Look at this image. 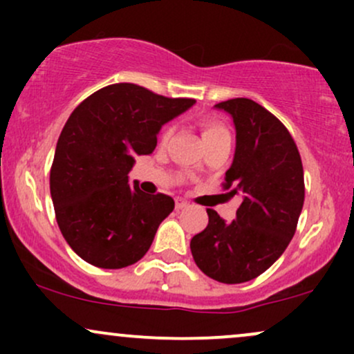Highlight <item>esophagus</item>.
<instances>
[{
	"label": "esophagus",
	"instance_id": "1",
	"mask_svg": "<svg viewBox=\"0 0 354 354\" xmlns=\"http://www.w3.org/2000/svg\"><path fill=\"white\" fill-rule=\"evenodd\" d=\"M186 206H189V201L185 200V198L178 196L176 198V209H183V208H186Z\"/></svg>",
	"mask_w": 354,
	"mask_h": 354
}]
</instances>
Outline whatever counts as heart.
Masks as SVG:
<instances>
[{
    "mask_svg": "<svg viewBox=\"0 0 354 354\" xmlns=\"http://www.w3.org/2000/svg\"><path fill=\"white\" fill-rule=\"evenodd\" d=\"M200 128H201L203 138H205L206 145L216 143V141H221V140H231L228 128H226L221 121L214 120V118H201ZM169 135H171V128H169V126H166V128L163 129V133H161V140L166 141L169 138Z\"/></svg>",
    "mask_w": 354,
    "mask_h": 354,
    "instance_id": "1",
    "label": "heart"
}]
</instances>
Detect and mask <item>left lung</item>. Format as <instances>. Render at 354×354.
Returning a JSON list of instances; mask_svg holds the SVG:
<instances>
[{
    "instance_id": "obj_1",
    "label": "left lung",
    "mask_w": 354,
    "mask_h": 354,
    "mask_svg": "<svg viewBox=\"0 0 354 354\" xmlns=\"http://www.w3.org/2000/svg\"><path fill=\"white\" fill-rule=\"evenodd\" d=\"M233 116L236 151L223 189L238 194L236 219L206 209L208 226L191 239L198 268L219 283H246L265 273L295 236L304 203L301 156L273 113L248 98L221 101Z\"/></svg>"
}]
</instances>
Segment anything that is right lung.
<instances>
[{
	"label": "right lung",
	"instance_id": "right-lung-1",
	"mask_svg": "<svg viewBox=\"0 0 354 354\" xmlns=\"http://www.w3.org/2000/svg\"><path fill=\"white\" fill-rule=\"evenodd\" d=\"M194 100L166 98L133 83L109 84L68 118L50 171L58 226L71 250L104 270L135 265L174 209L171 196L128 185L136 154H151L158 131Z\"/></svg>",
	"mask_w": 354,
	"mask_h": 354
}]
</instances>
